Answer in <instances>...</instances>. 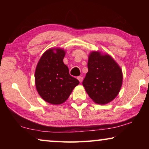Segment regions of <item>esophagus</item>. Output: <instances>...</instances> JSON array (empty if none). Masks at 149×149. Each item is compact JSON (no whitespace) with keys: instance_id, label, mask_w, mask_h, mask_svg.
Wrapping results in <instances>:
<instances>
[{"instance_id":"1","label":"esophagus","mask_w":149,"mask_h":149,"mask_svg":"<svg viewBox=\"0 0 149 149\" xmlns=\"http://www.w3.org/2000/svg\"><path fill=\"white\" fill-rule=\"evenodd\" d=\"M77 78V79L79 81V82H80V83H81V82H82V81H83V79H84V77H83L82 76H78Z\"/></svg>"}]
</instances>
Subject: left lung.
<instances>
[{
	"label": "left lung",
	"instance_id": "obj_1",
	"mask_svg": "<svg viewBox=\"0 0 149 149\" xmlns=\"http://www.w3.org/2000/svg\"><path fill=\"white\" fill-rule=\"evenodd\" d=\"M88 58V72L83 85L93 102L108 104L119 94L123 81L122 70L108 54L93 50Z\"/></svg>",
	"mask_w": 149,
	"mask_h": 149
}]
</instances>
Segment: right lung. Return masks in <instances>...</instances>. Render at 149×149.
Masks as SVG:
<instances>
[{
	"label": "right lung",
	"mask_w": 149,
	"mask_h": 149,
	"mask_svg": "<svg viewBox=\"0 0 149 149\" xmlns=\"http://www.w3.org/2000/svg\"><path fill=\"white\" fill-rule=\"evenodd\" d=\"M65 54L61 48H50L42 54L35 69L37 92L45 101L53 105L64 103L79 84L70 75L68 68L63 62Z\"/></svg>",
	"instance_id": "right-lung-1"
}]
</instances>
